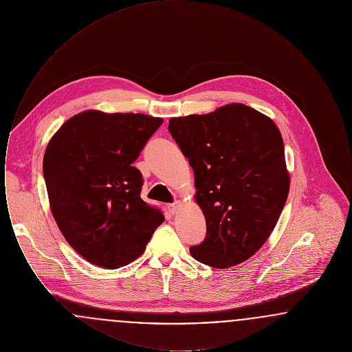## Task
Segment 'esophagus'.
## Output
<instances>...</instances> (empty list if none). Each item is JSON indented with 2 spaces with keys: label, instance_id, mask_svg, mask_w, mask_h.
Masks as SVG:
<instances>
[{
  "label": "esophagus",
  "instance_id": "esophagus-1",
  "mask_svg": "<svg viewBox=\"0 0 352 352\" xmlns=\"http://www.w3.org/2000/svg\"><path fill=\"white\" fill-rule=\"evenodd\" d=\"M179 206H181V203H179V201H177V203H173V204H168V212H170L171 215H175V214L178 212V210H179Z\"/></svg>",
  "mask_w": 352,
  "mask_h": 352
}]
</instances>
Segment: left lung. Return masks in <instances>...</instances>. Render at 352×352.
<instances>
[{
	"instance_id": "1",
	"label": "left lung",
	"mask_w": 352,
	"mask_h": 352,
	"mask_svg": "<svg viewBox=\"0 0 352 352\" xmlns=\"http://www.w3.org/2000/svg\"><path fill=\"white\" fill-rule=\"evenodd\" d=\"M168 131L194 170L204 241L190 248L201 264L226 269L268 240L287 199L284 141L272 118L240 102L206 115L168 120Z\"/></svg>"
}]
</instances>
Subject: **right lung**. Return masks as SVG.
Returning <instances> with one entry per match:
<instances>
[{"instance_id":"right-lung-1","label":"right lung","mask_w":352,"mask_h":352,"mask_svg":"<svg viewBox=\"0 0 352 352\" xmlns=\"http://www.w3.org/2000/svg\"><path fill=\"white\" fill-rule=\"evenodd\" d=\"M164 120L88 109L51 137L43 175L52 217L88 263L118 269L140 257L165 220L141 199L142 175L132 166Z\"/></svg>"}]
</instances>
